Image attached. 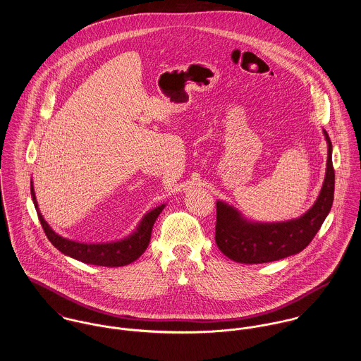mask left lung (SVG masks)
I'll return each mask as SVG.
<instances>
[{
  "instance_id": "1",
  "label": "left lung",
  "mask_w": 361,
  "mask_h": 361,
  "mask_svg": "<svg viewBox=\"0 0 361 361\" xmlns=\"http://www.w3.org/2000/svg\"><path fill=\"white\" fill-rule=\"evenodd\" d=\"M328 143L327 172L313 207L300 218L276 222L255 224L224 201L216 202L215 241L229 259L238 263H267L279 261L305 250L320 230L331 211L335 189V171L332 166V143Z\"/></svg>"
}]
</instances>
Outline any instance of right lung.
Returning <instances> with one entry per match:
<instances>
[{
	"label": "right lung",
	"instance_id": "right-lung-1",
	"mask_svg": "<svg viewBox=\"0 0 361 361\" xmlns=\"http://www.w3.org/2000/svg\"><path fill=\"white\" fill-rule=\"evenodd\" d=\"M30 190H32V198H33L34 207L37 209L38 219L48 240L52 243V245L67 257H71L80 262L97 264V266L118 267V266H126L136 261L146 251L150 243L153 225L165 207L163 204L152 209L150 212H147L140 221V224L137 225L136 230L124 240L114 241V243H103V244H84V243H77V241L65 238L51 229V226L44 221L38 209V204L34 195L33 182L30 185Z\"/></svg>",
	"mask_w": 361,
	"mask_h": 361
}]
</instances>
